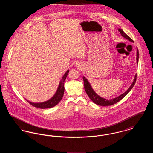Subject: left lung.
I'll return each instance as SVG.
<instances>
[{"label":"left lung","instance_id":"8db88e82","mask_svg":"<svg viewBox=\"0 0 153 153\" xmlns=\"http://www.w3.org/2000/svg\"><path fill=\"white\" fill-rule=\"evenodd\" d=\"M118 30L120 32V33L121 34V35L123 36L124 38H125L126 39L129 40L130 41H131L132 42H134V41L131 39L130 36H128L122 30V29H119ZM137 63H138L139 51L138 48L137 49ZM137 76V74H135L134 80V81L132 82L131 86L130 87V88L124 93H123V94H122L121 95H120V96H119L118 97H117L116 98H114V99H110V100L105 99L104 98H102L100 96H99V95H97L95 93V91L93 90V89L91 87L90 84L89 83V82L87 80V79H85V77H83V80H84V89H85V91L87 94L88 95L89 97L90 98V99L94 102H95V104H96L97 105H102V106L111 105H113L114 104H116L117 102H119L120 100H121L124 97L131 91V89L133 88L134 85H135V84L136 82Z\"/></svg>","mask_w":153,"mask_h":153}]
</instances>
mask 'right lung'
Masks as SVG:
<instances>
[{
  "label": "right lung",
  "instance_id": "right-lung-1",
  "mask_svg": "<svg viewBox=\"0 0 153 153\" xmlns=\"http://www.w3.org/2000/svg\"><path fill=\"white\" fill-rule=\"evenodd\" d=\"M69 70H68L66 71L64 75L63 76L62 80L60 81L59 86H58V89L56 92V93L55 94V95H54V96L51 98L50 100L46 101V102H40V103H34V102H31L27 101V102H29L30 104L38 108H41V109H45V108H49L54 107L55 105H56L58 104L59 102L61 101V100L62 99L64 93V82L65 80L66 76L68 75V74L69 73Z\"/></svg>",
  "mask_w": 153,
  "mask_h": 153
}]
</instances>
